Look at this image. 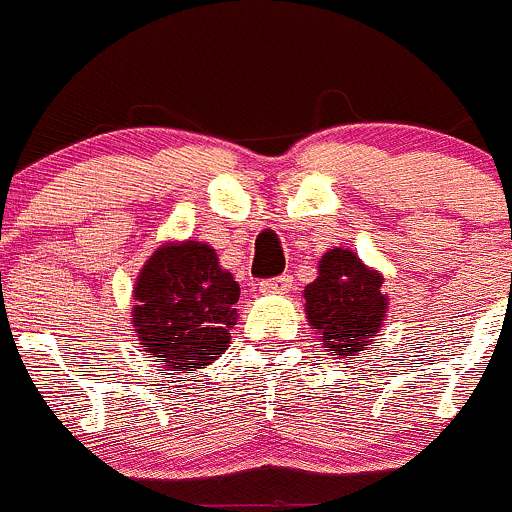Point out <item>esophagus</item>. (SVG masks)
<instances>
[{
    "mask_svg": "<svg viewBox=\"0 0 512 512\" xmlns=\"http://www.w3.org/2000/svg\"><path fill=\"white\" fill-rule=\"evenodd\" d=\"M288 288H291V276L268 278V281L258 283V291L261 293H286Z\"/></svg>",
    "mask_w": 512,
    "mask_h": 512,
    "instance_id": "esophagus-1",
    "label": "esophagus"
}]
</instances>
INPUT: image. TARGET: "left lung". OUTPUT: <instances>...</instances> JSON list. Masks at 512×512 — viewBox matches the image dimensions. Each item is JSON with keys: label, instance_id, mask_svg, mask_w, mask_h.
<instances>
[{"label": "left lung", "instance_id": "obj_1", "mask_svg": "<svg viewBox=\"0 0 512 512\" xmlns=\"http://www.w3.org/2000/svg\"><path fill=\"white\" fill-rule=\"evenodd\" d=\"M303 298L323 351L346 361L371 346L388 313L383 276L348 249L321 256L316 281L308 283Z\"/></svg>", "mask_w": 512, "mask_h": 512}]
</instances>
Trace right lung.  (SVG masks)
<instances>
[{
    "mask_svg": "<svg viewBox=\"0 0 512 512\" xmlns=\"http://www.w3.org/2000/svg\"><path fill=\"white\" fill-rule=\"evenodd\" d=\"M239 283L201 241H169L144 263L134 283L131 323L161 368L194 371L229 348Z\"/></svg>",
    "mask_w": 512,
    "mask_h": 512,
    "instance_id": "add662e5",
    "label": "right lung"
}]
</instances>
